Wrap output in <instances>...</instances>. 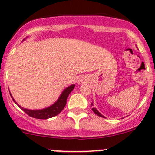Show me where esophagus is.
<instances>
[{"instance_id":"34e87169","label":"esophagus","mask_w":155,"mask_h":155,"mask_svg":"<svg viewBox=\"0 0 155 155\" xmlns=\"http://www.w3.org/2000/svg\"><path fill=\"white\" fill-rule=\"evenodd\" d=\"M86 77L85 76H82L81 77H79V83H83V82H86Z\"/></svg>"}]
</instances>
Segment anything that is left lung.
Wrapping results in <instances>:
<instances>
[{"label": "left lung", "mask_w": 155, "mask_h": 155, "mask_svg": "<svg viewBox=\"0 0 155 155\" xmlns=\"http://www.w3.org/2000/svg\"><path fill=\"white\" fill-rule=\"evenodd\" d=\"M91 107H94V104H93V103H91ZM92 110H93V112H94V113L96 114V115H97L98 116H100V117H102V118H105V117H104V115H102V114H101V113H100L99 112H98L97 110V109H96V108H92Z\"/></svg>", "instance_id": "left-lung-1"}]
</instances>
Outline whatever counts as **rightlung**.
Masks as SVG:
<instances>
[{
	"label": "right lung",
	"mask_w": 155,
	"mask_h": 155,
	"mask_svg": "<svg viewBox=\"0 0 155 155\" xmlns=\"http://www.w3.org/2000/svg\"><path fill=\"white\" fill-rule=\"evenodd\" d=\"M75 85H71L70 86H69L65 88L63 91V92L61 93V96L59 97V98L58 99V101L54 103V104H52L51 106H50L49 107L45 108V109H40V110H31V109H24L23 107H21V106L18 105L16 102L15 101V100L13 99L12 96H10L12 97V101L18 106V107L21 109H22L25 113H27L29 116L32 117L34 118H38V119H47V118H52V117L56 116L57 115H58L64 109L65 106L67 104V99H68V97L70 94V92L73 90L74 88Z\"/></svg>",
	"instance_id": "1"
}]
</instances>
